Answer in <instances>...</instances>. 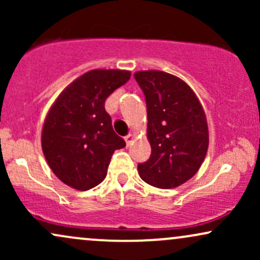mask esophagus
I'll return each mask as SVG.
<instances>
[{"mask_svg":"<svg viewBox=\"0 0 260 260\" xmlns=\"http://www.w3.org/2000/svg\"><path fill=\"white\" fill-rule=\"evenodd\" d=\"M133 138H134V136H133V134H131V133H129V134H127V136L124 137V140H126L127 145H129L131 143L133 142Z\"/></svg>","mask_w":260,"mask_h":260,"instance_id":"obj_1","label":"esophagus"}]
</instances>
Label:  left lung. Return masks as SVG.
I'll return each mask as SVG.
<instances>
[{
  "label": "left lung",
  "mask_w": 260,
  "mask_h": 260,
  "mask_svg": "<svg viewBox=\"0 0 260 260\" xmlns=\"http://www.w3.org/2000/svg\"><path fill=\"white\" fill-rule=\"evenodd\" d=\"M145 96L150 157L138 164L140 178L169 189L196 175L207 155L209 133L204 110L183 80L161 71L134 73Z\"/></svg>",
  "instance_id": "obj_1"
}]
</instances>
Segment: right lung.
<instances>
[{
    "instance_id": "1",
    "label": "right lung",
    "mask_w": 260,
    "mask_h": 260,
    "mask_svg": "<svg viewBox=\"0 0 260 260\" xmlns=\"http://www.w3.org/2000/svg\"><path fill=\"white\" fill-rule=\"evenodd\" d=\"M129 77L120 70L86 72L59 94L49 111L41 145L53 174L67 186L79 190L98 186L115 150L126 147L113 131L105 101Z\"/></svg>"
}]
</instances>
